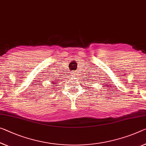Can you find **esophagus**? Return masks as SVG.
Instances as JSON below:
<instances>
[{
    "mask_svg": "<svg viewBox=\"0 0 146 146\" xmlns=\"http://www.w3.org/2000/svg\"><path fill=\"white\" fill-rule=\"evenodd\" d=\"M72 75H73V76H75V72H74V73H72Z\"/></svg>",
    "mask_w": 146,
    "mask_h": 146,
    "instance_id": "1",
    "label": "esophagus"
}]
</instances>
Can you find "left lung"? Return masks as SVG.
Wrapping results in <instances>:
<instances>
[{
    "mask_svg": "<svg viewBox=\"0 0 146 146\" xmlns=\"http://www.w3.org/2000/svg\"><path fill=\"white\" fill-rule=\"evenodd\" d=\"M91 82H92V81H91Z\"/></svg>",
    "mask_w": 146,
    "mask_h": 146,
    "instance_id": "left-lung-1",
    "label": "left lung"
}]
</instances>
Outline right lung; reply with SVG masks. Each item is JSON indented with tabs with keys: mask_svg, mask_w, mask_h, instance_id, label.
Instances as JSON below:
<instances>
[{
	"mask_svg": "<svg viewBox=\"0 0 146 146\" xmlns=\"http://www.w3.org/2000/svg\"><path fill=\"white\" fill-rule=\"evenodd\" d=\"M54 81H55V80H54ZM52 83H55V84H56V83H57V82H52Z\"/></svg>",
	"mask_w": 146,
	"mask_h": 146,
	"instance_id": "1",
	"label": "right lung"
}]
</instances>
